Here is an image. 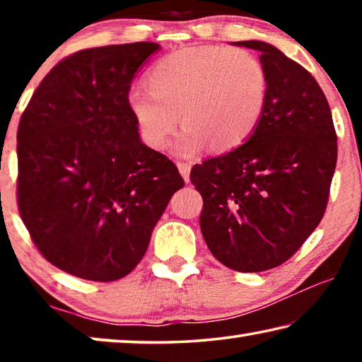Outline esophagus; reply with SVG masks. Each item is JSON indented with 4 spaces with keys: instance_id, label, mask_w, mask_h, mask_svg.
Returning a JSON list of instances; mask_svg holds the SVG:
<instances>
[{
    "instance_id": "esophagus-1",
    "label": "esophagus",
    "mask_w": 362,
    "mask_h": 362,
    "mask_svg": "<svg viewBox=\"0 0 362 362\" xmlns=\"http://www.w3.org/2000/svg\"><path fill=\"white\" fill-rule=\"evenodd\" d=\"M177 168H179V173L182 174L183 180H185L187 183L189 182V169H192V166H189L188 163H177Z\"/></svg>"
}]
</instances>
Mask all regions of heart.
Masks as SVG:
<instances>
[{
  "label": "heart",
  "instance_id": "obj_1",
  "mask_svg": "<svg viewBox=\"0 0 362 362\" xmlns=\"http://www.w3.org/2000/svg\"><path fill=\"white\" fill-rule=\"evenodd\" d=\"M148 90H132L127 110L140 137L164 150L180 115L183 131L179 155H194L209 145L225 153L254 136L268 100V75L246 49L182 47L158 60L145 76Z\"/></svg>",
  "mask_w": 362,
  "mask_h": 362
}]
</instances>
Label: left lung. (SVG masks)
<instances>
[{
    "instance_id": "8db88e82",
    "label": "left lung",
    "mask_w": 362,
    "mask_h": 362,
    "mask_svg": "<svg viewBox=\"0 0 362 362\" xmlns=\"http://www.w3.org/2000/svg\"><path fill=\"white\" fill-rule=\"evenodd\" d=\"M260 52L268 100L247 142L196 164L203 196L199 226L216 259L235 272H267L289 260L326 212L337 164L332 113L302 65L263 41H238Z\"/></svg>"
}]
</instances>
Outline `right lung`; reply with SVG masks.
I'll use <instances>...</instances> for the list:
<instances>
[{"instance_id":"add662e5","label":"right lung","mask_w":362,"mask_h":362,"mask_svg":"<svg viewBox=\"0 0 362 362\" xmlns=\"http://www.w3.org/2000/svg\"><path fill=\"white\" fill-rule=\"evenodd\" d=\"M156 42L84 49L54 66L17 131V203L47 262L73 276L116 281L144 259L151 231L185 182L146 146L127 110Z\"/></svg>"}]
</instances>
